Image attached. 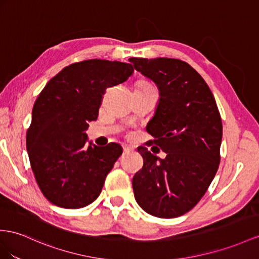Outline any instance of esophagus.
I'll list each match as a JSON object with an SVG mask.
<instances>
[{
  "label": "esophagus",
  "instance_id": "34e87169",
  "mask_svg": "<svg viewBox=\"0 0 259 259\" xmlns=\"http://www.w3.org/2000/svg\"><path fill=\"white\" fill-rule=\"evenodd\" d=\"M122 150H123V153H129L130 151H132V148H131V147H128V145H123Z\"/></svg>",
  "mask_w": 259,
  "mask_h": 259
}]
</instances>
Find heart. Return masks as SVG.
Masks as SVG:
<instances>
[{
	"instance_id": "1",
	"label": "heart",
	"mask_w": 259,
	"mask_h": 259,
	"mask_svg": "<svg viewBox=\"0 0 259 259\" xmlns=\"http://www.w3.org/2000/svg\"><path fill=\"white\" fill-rule=\"evenodd\" d=\"M141 83H143V84H148V83H144V82H141Z\"/></svg>"
}]
</instances>
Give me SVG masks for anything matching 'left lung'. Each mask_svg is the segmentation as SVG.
I'll list each match as a JSON object with an SVG mask.
<instances>
[{"instance_id":"8db88e82","label":"left lung","mask_w":259,"mask_h":259,"mask_svg":"<svg viewBox=\"0 0 259 259\" xmlns=\"http://www.w3.org/2000/svg\"><path fill=\"white\" fill-rule=\"evenodd\" d=\"M129 61L160 91L147 128L154 138L151 142L166 153L160 158L138 148L143 167L132 180L135 198L149 214L183 215L203 197L220 164L222 121L214 96L187 62L170 58Z\"/></svg>"}]
</instances>
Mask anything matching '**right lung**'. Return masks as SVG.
Wrapping results in <instances>:
<instances>
[{
  "instance_id": "1",
  "label": "right lung",
  "mask_w": 259,
  "mask_h": 259,
  "mask_svg": "<svg viewBox=\"0 0 259 259\" xmlns=\"http://www.w3.org/2000/svg\"><path fill=\"white\" fill-rule=\"evenodd\" d=\"M130 63L92 59L65 66L37 97L26 135L30 166L44 196L78 209L96 200L122 153L117 143L96 147L85 130L96 120L107 88L127 81Z\"/></svg>"
}]
</instances>
